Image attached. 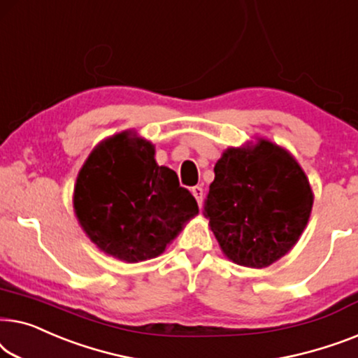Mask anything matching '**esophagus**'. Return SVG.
Masks as SVG:
<instances>
[{"instance_id":"1","label":"esophagus","mask_w":358,"mask_h":358,"mask_svg":"<svg viewBox=\"0 0 358 358\" xmlns=\"http://www.w3.org/2000/svg\"><path fill=\"white\" fill-rule=\"evenodd\" d=\"M191 193H193L201 208V206H203V188H201V186H193V188H191Z\"/></svg>"}]
</instances>
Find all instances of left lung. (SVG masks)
Instances as JSON below:
<instances>
[{"label": "left lung", "mask_w": 358, "mask_h": 358, "mask_svg": "<svg viewBox=\"0 0 358 358\" xmlns=\"http://www.w3.org/2000/svg\"><path fill=\"white\" fill-rule=\"evenodd\" d=\"M214 173L204 215L224 255L259 269L289 253L313 208L310 181L294 155L259 139L229 148Z\"/></svg>", "instance_id": "8db88e82"}]
</instances>
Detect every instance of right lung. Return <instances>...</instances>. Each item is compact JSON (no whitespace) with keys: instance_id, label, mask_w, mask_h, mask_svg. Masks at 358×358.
Returning <instances> with one entry per match:
<instances>
[{"instance_id":"obj_1","label":"right lung","mask_w":358,"mask_h":358,"mask_svg":"<svg viewBox=\"0 0 358 358\" xmlns=\"http://www.w3.org/2000/svg\"><path fill=\"white\" fill-rule=\"evenodd\" d=\"M154 155L149 141L123 131L90 152L74 186L80 227L97 248L124 263L162 255L199 213L178 175L157 165Z\"/></svg>"}]
</instances>
